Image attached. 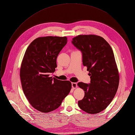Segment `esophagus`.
<instances>
[{"instance_id": "obj_1", "label": "esophagus", "mask_w": 135, "mask_h": 135, "mask_svg": "<svg viewBox=\"0 0 135 135\" xmlns=\"http://www.w3.org/2000/svg\"><path fill=\"white\" fill-rule=\"evenodd\" d=\"M71 86H72V88L73 89H76V88H78V84H77L76 83H71Z\"/></svg>"}]
</instances>
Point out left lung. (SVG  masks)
<instances>
[{"instance_id":"obj_1","label":"left lung","mask_w":135,"mask_h":135,"mask_svg":"<svg viewBox=\"0 0 135 135\" xmlns=\"http://www.w3.org/2000/svg\"><path fill=\"white\" fill-rule=\"evenodd\" d=\"M71 43L81 51L83 65L91 79L89 84H78L85 92L78 105L88 113H98L109 105L118 89L119 75L114 53L104 38L97 35H79Z\"/></svg>"}]
</instances>
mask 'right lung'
<instances>
[{
    "mask_svg": "<svg viewBox=\"0 0 135 135\" xmlns=\"http://www.w3.org/2000/svg\"><path fill=\"white\" fill-rule=\"evenodd\" d=\"M67 43L66 37H38L25 52L20 74L22 89L31 105L41 112L58 108L71 90L70 82L50 76L55 71L57 56Z\"/></svg>",
    "mask_w": 135,
    "mask_h": 135,
    "instance_id": "add662e5",
    "label": "right lung"
}]
</instances>
